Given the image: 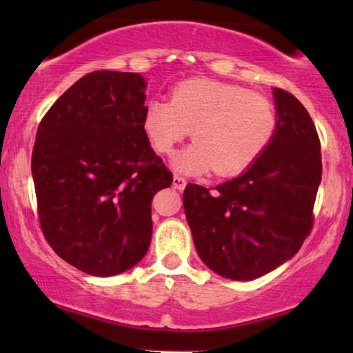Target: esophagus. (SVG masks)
Returning <instances> with one entry per match:
<instances>
[{"mask_svg":"<svg viewBox=\"0 0 353 353\" xmlns=\"http://www.w3.org/2000/svg\"><path fill=\"white\" fill-rule=\"evenodd\" d=\"M185 184H188V182H185V179L184 177H181V176H174L172 177V185L176 189H179V190H182L185 188Z\"/></svg>","mask_w":353,"mask_h":353,"instance_id":"obj_1","label":"esophagus"}]
</instances>
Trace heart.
Segmentation results:
<instances>
[{"label": "heart", "instance_id": "heart-1", "mask_svg": "<svg viewBox=\"0 0 353 353\" xmlns=\"http://www.w3.org/2000/svg\"><path fill=\"white\" fill-rule=\"evenodd\" d=\"M277 112L267 96L208 78L182 81L171 99L145 106L144 131L156 152H174L190 136L196 143L174 159L184 174L214 169L221 177L247 171L270 144Z\"/></svg>", "mask_w": 353, "mask_h": 353}]
</instances>
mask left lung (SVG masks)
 Instances as JSON below:
<instances>
[{
	"label": "left lung",
	"instance_id": "left-lung-1",
	"mask_svg": "<svg viewBox=\"0 0 353 353\" xmlns=\"http://www.w3.org/2000/svg\"><path fill=\"white\" fill-rule=\"evenodd\" d=\"M275 134L244 174L217 188L188 184L184 210L197 254L232 281H252L299 252L314 228L322 154L302 103L274 89Z\"/></svg>",
	"mask_w": 353,
	"mask_h": 353
}]
</instances>
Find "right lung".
<instances>
[{
	"label": "right lung",
	"mask_w": 353,
	"mask_h": 353,
	"mask_svg": "<svg viewBox=\"0 0 353 353\" xmlns=\"http://www.w3.org/2000/svg\"><path fill=\"white\" fill-rule=\"evenodd\" d=\"M144 91L137 72H89L36 132L31 172L44 237L63 261L98 277L144 257L152 197L172 184L144 131Z\"/></svg>",
	"instance_id": "obj_1"
}]
</instances>
